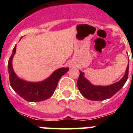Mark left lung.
<instances>
[{"label":"left lung","instance_id":"left-lung-1","mask_svg":"<svg viewBox=\"0 0 133 133\" xmlns=\"http://www.w3.org/2000/svg\"><path fill=\"white\" fill-rule=\"evenodd\" d=\"M129 65L127 67L125 74L119 81L107 86L94 85L84 77V73L81 70L77 81V87L83 97L90 101H103L110 98L123 87L128 79Z\"/></svg>","mask_w":133,"mask_h":133}]
</instances>
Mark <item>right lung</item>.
I'll return each mask as SVG.
<instances>
[{
    "label": "right lung",
    "mask_w": 133,
    "mask_h": 133,
    "mask_svg": "<svg viewBox=\"0 0 133 133\" xmlns=\"http://www.w3.org/2000/svg\"><path fill=\"white\" fill-rule=\"evenodd\" d=\"M16 45L8 63L9 80L11 87L16 93L28 102H40L50 98L55 92L58 81L69 71V68H61L55 70L49 77L41 82H29L16 75L12 67V58L16 53Z\"/></svg>",
    "instance_id": "add662e5"
}]
</instances>
